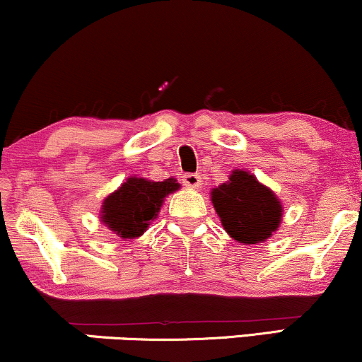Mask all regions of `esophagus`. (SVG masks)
<instances>
[{"instance_id":"esophagus-1","label":"esophagus","mask_w":362,"mask_h":362,"mask_svg":"<svg viewBox=\"0 0 362 362\" xmlns=\"http://www.w3.org/2000/svg\"><path fill=\"white\" fill-rule=\"evenodd\" d=\"M201 175H197V173H185V175L182 177V184L189 187V189H199V187H201Z\"/></svg>"}]
</instances>
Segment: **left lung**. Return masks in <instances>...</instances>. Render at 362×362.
<instances>
[{
    "label": "left lung",
    "mask_w": 362,
    "mask_h": 362,
    "mask_svg": "<svg viewBox=\"0 0 362 362\" xmlns=\"http://www.w3.org/2000/svg\"><path fill=\"white\" fill-rule=\"evenodd\" d=\"M211 201L226 233L243 245L265 242L281 224V201L245 170H233L230 180L213 189Z\"/></svg>",
    "instance_id": "obj_1"
}]
</instances>
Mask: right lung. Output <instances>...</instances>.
<instances>
[{"mask_svg": "<svg viewBox=\"0 0 362 362\" xmlns=\"http://www.w3.org/2000/svg\"><path fill=\"white\" fill-rule=\"evenodd\" d=\"M180 189L175 178L153 182L131 177L103 201L102 223L120 238H138L160 213L165 197Z\"/></svg>", "mask_w": 362, "mask_h": 362, "instance_id": "right-lung-1", "label": "right lung"}]
</instances>
